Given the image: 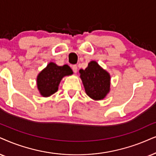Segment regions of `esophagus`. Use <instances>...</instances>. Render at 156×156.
Returning a JSON list of instances; mask_svg holds the SVG:
<instances>
[{"label":"esophagus","mask_w":156,"mask_h":156,"mask_svg":"<svg viewBox=\"0 0 156 156\" xmlns=\"http://www.w3.org/2000/svg\"><path fill=\"white\" fill-rule=\"evenodd\" d=\"M72 69L73 70L74 73H77V71H78V66H76V65H74V66H72Z\"/></svg>","instance_id":"obj_1"}]
</instances>
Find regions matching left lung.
I'll list each match as a JSON object with an SVG mask.
<instances>
[{
    "label": "left lung",
    "instance_id": "1",
    "mask_svg": "<svg viewBox=\"0 0 156 156\" xmlns=\"http://www.w3.org/2000/svg\"><path fill=\"white\" fill-rule=\"evenodd\" d=\"M85 91L95 101L102 100L110 91L111 76L95 60L90 61L85 70H79Z\"/></svg>",
    "mask_w": 156,
    "mask_h": 156
}]
</instances>
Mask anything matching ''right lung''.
I'll return each mask as SVG.
<instances>
[{
  "label": "right lung",
  "instance_id": "right-lung-1",
  "mask_svg": "<svg viewBox=\"0 0 156 156\" xmlns=\"http://www.w3.org/2000/svg\"><path fill=\"white\" fill-rule=\"evenodd\" d=\"M72 69L68 65L59 66L50 62L47 67L37 75V86L40 95L49 97L58 91L59 84L65 76H71Z\"/></svg>",
  "mask_w": 156,
  "mask_h": 156
}]
</instances>
